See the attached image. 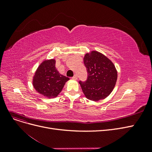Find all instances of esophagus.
Listing matches in <instances>:
<instances>
[{"instance_id":"34e87169","label":"esophagus","mask_w":152,"mask_h":152,"mask_svg":"<svg viewBox=\"0 0 152 152\" xmlns=\"http://www.w3.org/2000/svg\"><path fill=\"white\" fill-rule=\"evenodd\" d=\"M72 79H73V80H77V75H75L74 76H73V77H72Z\"/></svg>"}]
</instances>
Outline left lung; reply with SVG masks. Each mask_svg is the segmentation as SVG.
Listing matches in <instances>:
<instances>
[{"label": "left lung", "instance_id": "left-lung-1", "mask_svg": "<svg viewBox=\"0 0 152 152\" xmlns=\"http://www.w3.org/2000/svg\"><path fill=\"white\" fill-rule=\"evenodd\" d=\"M84 63L88 77L85 83L79 82V84L86 98L93 102L107 98L117 80V70L113 63L97 50L86 53Z\"/></svg>", "mask_w": 152, "mask_h": 152}]
</instances>
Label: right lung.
Segmentation results:
<instances>
[{
    "label": "right lung",
    "instance_id": "add662e5",
    "mask_svg": "<svg viewBox=\"0 0 152 152\" xmlns=\"http://www.w3.org/2000/svg\"><path fill=\"white\" fill-rule=\"evenodd\" d=\"M55 63L54 59H44L37 68L32 79L35 91L48 98L57 97L66 82L70 80L59 73L55 67Z\"/></svg>",
    "mask_w": 152,
    "mask_h": 152
}]
</instances>
